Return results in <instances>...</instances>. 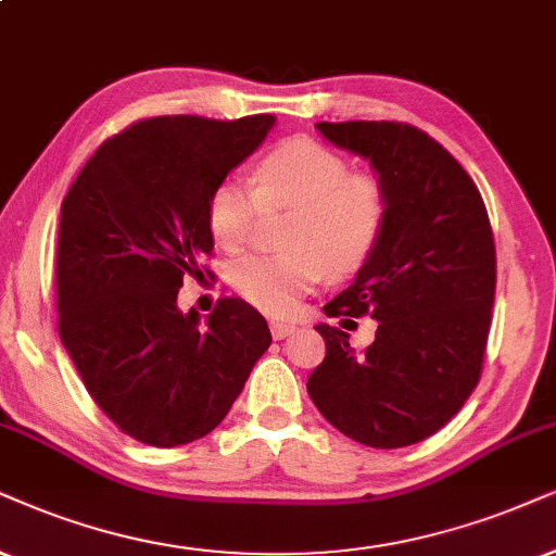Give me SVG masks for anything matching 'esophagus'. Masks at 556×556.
<instances>
[{
    "instance_id": "34e87169",
    "label": "esophagus",
    "mask_w": 556,
    "mask_h": 556,
    "mask_svg": "<svg viewBox=\"0 0 556 556\" xmlns=\"http://www.w3.org/2000/svg\"><path fill=\"white\" fill-rule=\"evenodd\" d=\"M271 336L277 341H282V339H287V336L292 333L294 330V323H287V320H271Z\"/></svg>"
}]
</instances>
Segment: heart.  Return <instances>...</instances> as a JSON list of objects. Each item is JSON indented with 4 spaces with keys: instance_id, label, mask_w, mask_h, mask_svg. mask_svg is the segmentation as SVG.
<instances>
[{
    "instance_id": "obj_1",
    "label": "heart",
    "mask_w": 556,
    "mask_h": 556,
    "mask_svg": "<svg viewBox=\"0 0 556 556\" xmlns=\"http://www.w3.org/2000/svg\"><path fill=\"white\" fill-rule=\"evenodd\" d=\"M256 202L290 207L279 233L287 249L236 258L226 279L243 300L271 315L292 311L323 269L333 277L359 269L388 223L382 181L349 172L341 153L311 138H290L266 151L251 168V189L236 177L215 181L205 202L213 241L238 249L249 236Z\"/></svg>"
}]
</instances>
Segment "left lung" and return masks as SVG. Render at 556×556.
<instances>
[{
    "label": "left lung",
    "mask_w": 556,
    "mask_h": 556,
    "mask_svg": "<svg viewBox=\"0 0 556 556\" xmlns=\"http://www.w3.org/2000/svg\"><path fill=\"white\" fill-rule=\"evenodd\" d=\"M336 149L367 159L388 223L354 282L323 311L377 320L375 341L320 323L326 359L307 395L330 426L375 448L418 444L472 395L495 300V243L480 189L444 146L405 123H318Z\"/></svg>",
    "instance_id": "left-lung-1"
}]
</instances>
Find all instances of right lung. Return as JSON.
Here are the masks:
<instances>
[{
  "mask_svg": "<svg viewBox=\"0 0 556 556\" xmlns=\"http://www.w3.org/2000/svg\"><path fill=\"white\" fill-rule=\"evenodd\" d=\"M274 115H164L104 140L61 202L59 333L94 403L140 444L172 448L228 416L269 349L264 315L223 298L202 320L177 305L213 251L215 181L264 143Z\"/></svg>",
  "mask_w": 556,
  "mask_h": 556,
  "instance_id": "right-lung-1",
  "label": "right lung"
}]
</instances>
